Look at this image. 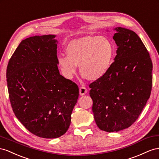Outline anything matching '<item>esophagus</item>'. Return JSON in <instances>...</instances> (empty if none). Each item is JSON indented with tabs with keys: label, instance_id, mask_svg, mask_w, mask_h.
Masks as SVG:
<instances>
[{
	"label": "esophagus",
	"instance_id": "esophagus-1",
	"mask_svg": "<svg viewBox=\"0 0 159 159\" xmlns=\"http://www.w3.org/2000/svg\"><path fill=\"white\" fill-rule=\"evenodd\" d=\"M87 93V89L84 87H81L79 89V93L80 95H84Z\"/></svg>",
	"mask_w": 159,
	"mask_h": 159
}]
</instances>
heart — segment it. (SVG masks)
I'll return each instance as SVG.
<instances>
[{"mask_svg":"<svg viewBox=\"0 0 159 159\" xmlns=\"http://www.w3.org/2000/svg\"><path fill=\"white\" fill-rule=\"evenodd\" d=\"M66 56L60 55L57 64L61 75L72 79L79 66L80 73L90 80L102 79L111 66L112 44L103 37H85L71 40L65 48Z\"/></svg>","mask_w":159,"mask_h":159,"instance_id":"b5f03b06","label":"heart"}]
</instances>
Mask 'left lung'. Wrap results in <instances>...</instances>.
Masks as SVG:
<instances>
[{
	"label": "left lung",
	"mask_w": 159,
	"mask_h": 159,
	"mask_svg": "<svg viewBox=\"0 0 159 159\" xmlns=\"http://www.w3.org/2000/svg\"><path fill=\"white\" fill-rule=\"evenodd\" d=\"M116 55L107 73L90 84L93 112L98 127L118 132L132 125L150 97L152 63L134 31L116 27Z\"/></svg>",
	"instance_id": "8db88e82"
}]
</instances>
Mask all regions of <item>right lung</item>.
<instances>
[{"instance_id": "1", "label": "right lung", "mask_w": 159, "mask_h": 159, "mask_svg": "<svg viewBox=\"0 0 159 159\" xmlns=\"http://www.w3.org/2000/svg\"><path fill=\"white\" fill-rule=\"evenodd\" d=\"M56 35L22 40L9 60L7 81L16 117L31 133L55 139L69 129L79 87L60 75Z\"/></svg>"}]
</instances>
